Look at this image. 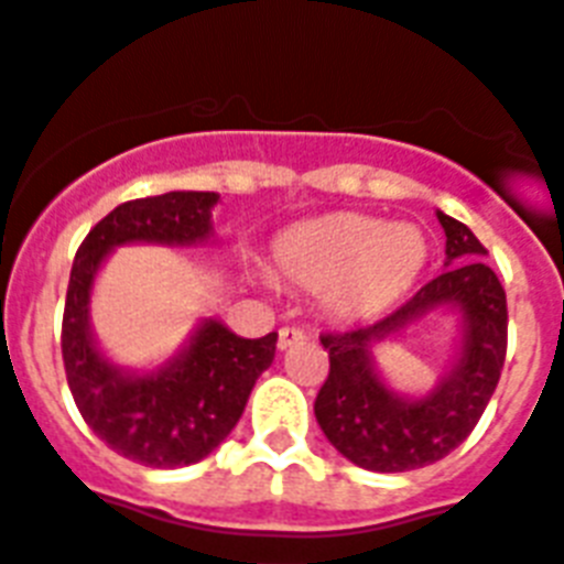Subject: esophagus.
Segmentation results:
<instances>
[{
	"label": "esophagus",
	"mask_w": 564,
	"mask_h": 564,
	"mask_svg": "<svg viewBox=\"0 0 564 564\" xmlns=\"http://www.w3.org/2000/svg\"><path fill=\"white\" fill-rule=\"evenodd\" d=\"M302 339H305V332H300V328H291V325L279 328V348H282V351L296 346V343H302Z\"/></svg>",
	"instance_id": "34e87169"
}]
</instances>
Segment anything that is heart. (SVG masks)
I'll list each match as a JSON object with an SVG mask.
<instances>
[{
    "mask_svg": "<svg viewBox=\"0 0 564 564\" xmlns=\"http://www.w3.org/2000/svg\"><path fill=\"white\" fill-rule=\"evenodd\" d=\"M430 241L415 225L360 213H332L291 227L273 245V264L288 285L325 293L343 319H369L392 308L417 282Z\"/></svg>",
    "mask_w": 564,
    "mask_h": 564,
    "instance_id": "heart-1",
    "label": "heart"
}]
</instances>
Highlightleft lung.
Segmentation results:
<instances>
[{
  "label": "left lung",
  "instance_id": "8db88e82",
  "mask_svg": "<svg viewBox=\"0 0 564 564\" xmlns=\"http://www.w3.org/2000/svg\"><path fill=\"white\" fill-rule=\"evenodd\" d=\"M438 221L449 264L441 276L380 323L319 337L332 369L314 400L316 423L337 453L371 473H406L453 453L476 430L505 369L507 296L484 259L487 248L441 209ZM441 307L462 314L454 369L423 399L398 395L376 371L370 348Z\"/></svg>",
  "mask_w": 564,
  "mask_h": 564
}]
</instances>
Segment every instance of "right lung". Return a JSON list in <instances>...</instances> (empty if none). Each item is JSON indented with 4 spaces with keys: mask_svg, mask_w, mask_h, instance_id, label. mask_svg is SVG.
Here are the masks:
<instances>
[{
    "mask_svg": "<svg viewBox=\"0 0 564 564\" xmlns=\"http://www.w3.org/2000/svg\"><path fill=\"white\" fill-rule=\"evenodd\" d=\"M216 193L134 198L100 218L74 256L63 314V362L83 421L97 438L143 467L175 469L207 458L248 406L276 355V332L259 339L204 319L178 355L155 371H126L97 348L88 305L106 256L120 245H198L213 236Z\"/></svg>",
    "mask_w": 564,
    "mask_h": 564,
    "instance_id": "1",
    "label": "right lung"
}]
</instances>
